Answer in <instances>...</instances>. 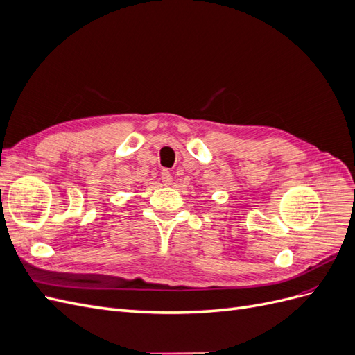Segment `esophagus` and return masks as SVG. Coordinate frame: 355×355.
Segmentation results:
<instances>
[{
    "mask_svg": "<svg viewBox=\"0 0 355 355\" xmlns=\"http://www.w3.org/2000/svg\"><path fill=\"white\" fill-rule=\"evenodd\" d=\"M161 182H163V185H171V182H173V176H171L168 170L161 171Z\"/></svg>",
    "mask_w": 355,
    "mask_h": 355,
    "instance_id": "esophagus-1",
    "label": "esophagus"
}]
</instances>
